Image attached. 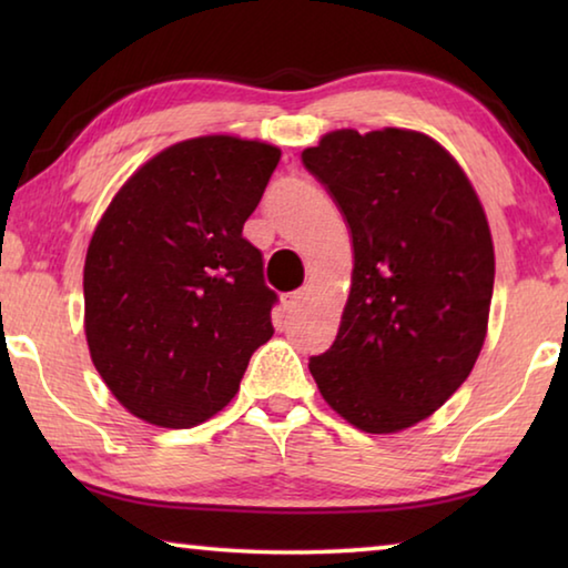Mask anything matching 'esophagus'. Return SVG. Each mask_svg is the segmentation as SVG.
Segmentation results:
<instances>
[{"instance_id":"obj_1","label":"esophagus","mask_w":568,"mask_h":568,"mask_svg":"<svg viewBox=\"0 0 568 568\" xmlns=\"http://www.w3.org/2000/svg\"><path fill=\"white\" fill-rule=\"evenodd\" d=\"M305 295H307V291L303 287V291H295V293H287L285 297H283V307L287 313H293V311H297V307L303 305V301H305Z\"/></svg>"}]
</instances>
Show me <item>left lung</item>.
I'll use <instances>...</instances> for the list:
<instances>
[{"mask_svg": "<svg viewBox=\"0 0 568 568\" xmlns=\"http://www.w3.org/2000/svg\"><path fill=\"white\" fill-rule=\"evenodd\" d=\"M303 165L353 237L351 295L311 373L365 434H396L460 388L486 338L494 243L464 170L413 130L328 132Z\"/></svg>", "mask_w": 568, "mask_h": 568, "instance_id": "1", "label": "left lung"}]
</instances>
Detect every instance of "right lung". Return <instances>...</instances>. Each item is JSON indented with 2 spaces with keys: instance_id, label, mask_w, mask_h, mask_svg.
Segmentation results:
<instances>
[{
  "instance_id": "add662e5",
  "label": "right lung",
  "mask_w": 568,
  "mask_h": 568,
  "mask_svg": "<svg viewBox=\"0 0 568 568\" xmlns=\"http://www.w3.org/2000/svg\"><path fill=\"white\" fill-rule=\"evenodd\" d=\"M281 150L210 134L145 162L94 227L84 261L92 363L132 416L190 428L223 410L263 343L275 291L243 237Z\"/></svg>"
}]
</instances>
